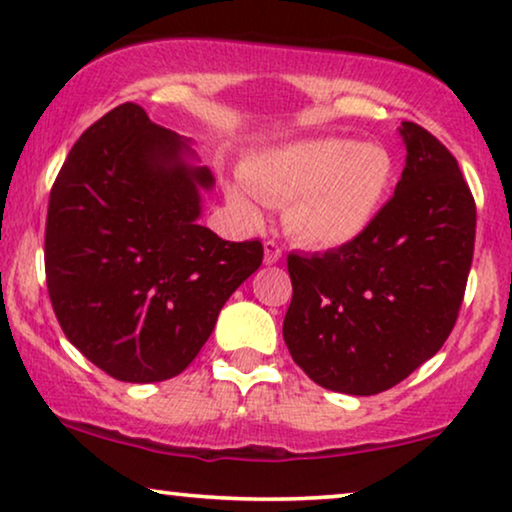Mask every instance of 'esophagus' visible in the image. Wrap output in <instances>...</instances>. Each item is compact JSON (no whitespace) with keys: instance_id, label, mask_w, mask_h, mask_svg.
<instances>
[{"instance_id":"esophagus-1","label":"esophagus","mask_w":512,"mask_h":512,"mask_svg":"<svg viewBox=\"0 0 512 512\" xmlns=\"http://www.w3.org/2000/svg\"><path fill=\"white\" fill-rule=\"evenodd\" d=\"M263 251H265V265H275V263H279L282 261V247H279L277 242H272V240H268L263 244Z\"/></svg>"}]
</instances>
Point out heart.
<instances>
[{
    "label": "heart",
    "instance_id": "1",
    "mask_svg": "<svg viewBox=\"0 0 512 512\" xmlns=\"http://www.w3.org/2000/svg\"><path fill=\"white\" fill-rule=\"evenodd\" d=\"M230 186L228 205L244 221L261 207L284 205L289 233L312 249H342L359 242L382 214L394 186V158L375 142L347 137L298 139L251 153Z\"/></svg>",
    "mask_w": 512,
    "mask_h": 512
}]
</instances>
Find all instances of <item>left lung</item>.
<instances>
[{
	"mask_svg": "<svg viewBox=\"0 0 512 512\" xmlns=\"http://www.w3.org/2000/svg\"><path fill=\"white\" fill-rule=\"evenodd\" d=\"M394 198L359 242L289 254L284 342L319 387L373 396L429 361L457 321L475 247V202L457 160L403 121Z\"/></svg>",
	"mask_w": 512,
	"mask_h": 512,
	"instance_id": "8db88e82",
	"label": "left lung"
}]
</instances>
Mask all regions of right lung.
<instances>
[{"label":"right lung","instance_id":"obj_1","mask_svg":"<svg viewBox=\"0 0 512 512\" xmlns=\"http://www.w3.org/2000/svg\"><path fill=\"white\" fill-rule=\"evenodd\" d=\"M214 177L191 142L139 104L79 137L46 219V284L67 340L121 382H163L191 363L263 244L200 226Z\"/></svg>","mask_w":512,"mask_h":512}]
</instances>
